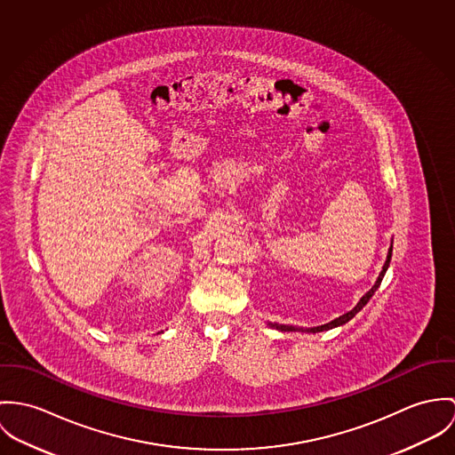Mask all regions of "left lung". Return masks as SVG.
<instances>
[{"label": "left lung", "instance_id": "left-lung-1", "mask_svg": "<svg viewBox=\"0 0 455 455\" xmlns=\"http://www.w3.org/2000/svg\"><path fill=\"white\" fill-rule=\"evenodd\" d=\"M391 256H393V244H391V248H389V251H387V258H386V263H384V267H382V272L379 274V277H377V281H375V284L371 286V290L368 291V293H364L363 297H361V300L357 302V305L354 307L351 312H347V314H344V315H340V317H337V319H333L331 323H326V324H321V326H315V328H297V326H288V324H272V323H268V326H272V328H275V330H281V331H310V333H317V331H326V330H331V328H337V326H342V324H346L347 321H351L354 315L368 303V300L373 297V293L377 291V288L380 286V283H382V279H384V274H386V270H387V267H389V263H391Z\"/></svg>", "mask_w": 455, "mask_h": 455}]
</instances>
